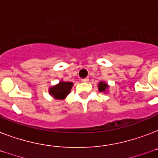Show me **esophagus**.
<instances>
[{"label":"esophagus","mask_w":158,"mask_h":158,"mask_svg":"<svg viewBox=\"0 0 158 158\" xmlns=\"http://www.w3.org/2000/svg\"><path fill=\"white\" fill-rule=\"evenodd\" d=\"M89 80V77H86V78H84V79H82V81L83 82H88Z\"/></svg>","instance_id":"obj_1"}]
</instances>
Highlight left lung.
Returning <instances> with one entry per match:
<instances>
[{
    "label": "left lung",
    "instance_id": "obj_1",
    "mask_svg": "<svg viewBox=\"0 0 158 158\" xmlns=\"http://www.w3.org/2000/svg\"><path fill=\"white\" fill-rule=\"evenodd\" d=\"M98 89L100 92L105 91L106 89H107V84H105L104 82H100L98 84Z\"/></svg>",
    "mask_w": 158,
    "mask_h": 158
}]
</instances>
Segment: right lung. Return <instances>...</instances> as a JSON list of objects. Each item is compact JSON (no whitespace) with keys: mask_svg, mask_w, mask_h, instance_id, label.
I'll return each instance as SVG.
<instances>
[{"mask_svg":"<svg viewBox=\"0 0 158 158\" xmlns=\"http://www.w3.org/2000/svg\"><path fill=\"white\" fill-rule=\"evenodd\" d=\"M73 84L70 82H60L59 84L50 89V94L56 99H63L68 95Z\"/></svg>","mask_w":158,"mask_h":158,"instance_id":"1","label":"right lung"}]
</instances>
